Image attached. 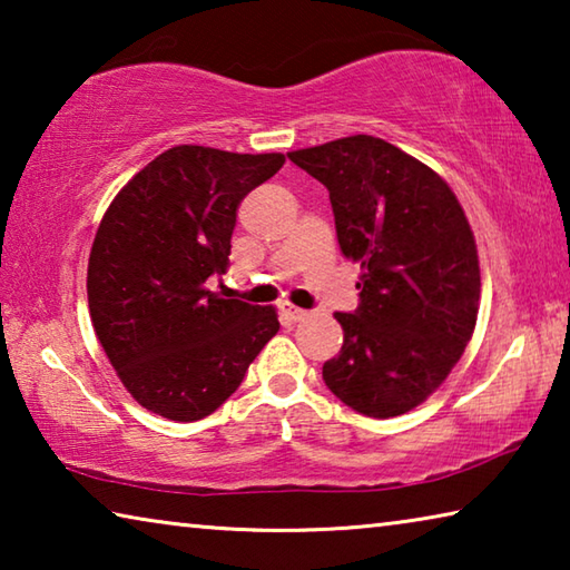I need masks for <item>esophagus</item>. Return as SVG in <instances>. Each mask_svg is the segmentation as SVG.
Returning <instances> with one entry per match:
<instances>
[{
    "instance_id": "obj_1",
    "label": "esophagus",
    "mask_w": 570,
    "mask_h": 570,
    "mask_svg": "<svg viewBox=\"0 0 570 570\" xmlns=\"http://www.w3.org/2000/svg\"><path fill=\"white\" fill-rule=\"evenodd\" d=\"M278 312H282V316L284 320H288V322H304L306 316H308V312H304V308H298V306H294V304H288V302H284L282 306H278Z\"/></svg>"
}]
</instances>
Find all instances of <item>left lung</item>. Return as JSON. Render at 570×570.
<instances>
[{
  "label": "left lung",
  "mask_w": 570,
  "mask_h": 570,
  "mask_svg": "<svg viewBox=\"0 0 570 570\" xmlns=\"http://www.w3.org/2000/svg\"><path fill=\"white\" fill-rule=\"evenodd\" d=\"M288 160L330 190L342 254L362 266L360 306L334 314L344 344L322 377L354 412L397 417L445 382L475 330L480 266L465 210L435 170L372 135Z\"/></svg>",
  "instance_id": "left-lung-1"
}]
</instances>
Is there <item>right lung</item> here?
<instances>
[{
    "label": "right lung",
    "mask_w": 570,
    "mask_h": 570,
    "mask_svg": "<svg viewBox=\"0 0 570 570\" xmlns=\"http://www.w3.org/2000/svg\"><path fill=\"white\" fill-rule=\"evenodd\" d=\"M282 153L176 146L105 210L88 264L95 334L138 404L176 422L216 412L278 332L274 306L210 292L226 274L236 210Z\"/></svg>",
    "instance_id": "1"
}]
</instances>
